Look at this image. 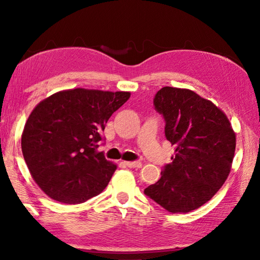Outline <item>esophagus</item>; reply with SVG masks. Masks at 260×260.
Instances as JSON below:
<instances>
[{
    "instance_id": "esophagus-1",
    "label": "esophagus",
    "mask_w": 260,
    "mask_h": 260,
    "mask_svg": "<svg viewBox=\"0 0 260 260\" xmlns=\"http://www.w3.org/2000/svg\"><path fill=\"white\" fill-rule=\"evenodd\" d=\"M126 165L129 167V169H140L142 164L140 161H126Z\"/></svg>"
}]
</instances>
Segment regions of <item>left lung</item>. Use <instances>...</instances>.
Segmentation results:
<instances>
[{
    "label": "left lung",
    "instance_id": "obj_1",
    "mask_svg": "<svg viewBox=\"0 0 260 260\" xmlns=\"http://www.w3.org/2000/svg\"><path fill=\"white\" fill-rule=\"evenodd\" d=\"M174 148L172 162L144 193L172 213L199 209L214 196L231 172L236 136L225 113L190 89L162 87L153 99Z\"/></svg>",
    "mask_w": 260,
    "mask_h": 260
}]
</instances>
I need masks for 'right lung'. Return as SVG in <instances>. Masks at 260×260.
Returning <instances> with one entry per match:
<instances>
[{
	"instance_id": "obj_1",
	"label": "right lung",
	"mask_w": 260,
	"mask_h": 260,
	"mask_svg": "<svg viewBox=\"0 0 260 260\" xmlns=\"http://www.w3.org/2000/svg\"><path fill=\"white\" fill-rule=\"evenodd\" d=\"M129 96V91L76 88L52 94L34 108L21 135V151L46 195L80 204L103 191L117 165L98 148L109 118Z\"/></svg>"
}]
</instances>
